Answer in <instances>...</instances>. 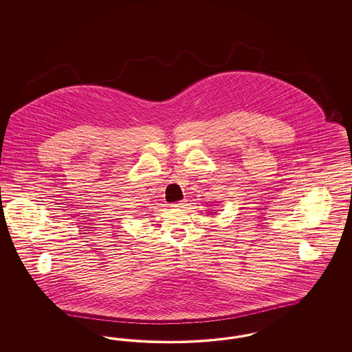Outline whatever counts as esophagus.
<instances>
[{
    "label": "esophagus",
    "mask_w": 352,
    "mask_h": 352,
    "mask_svg": "<svg viewBox=\"0 0 352 352\" xmlns=\"http://www.w3.org/2000/svg\"><path fill=\"white\" fill-rule=\"evenodd\" d=\"M184 206H186V204H184V201H175V203L171 204V207H173V208H177V210H178V208H184Z\"/></svg>",
    "instance_id": "1"
}]
</instances>
